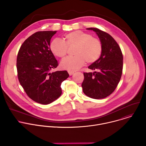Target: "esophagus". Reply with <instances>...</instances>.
Instances as JSON below:
<instances>
[{
	"instance_id": "1",
	"label": "esophagus",
	"mask_w": 146,
	"mask_h": 146,
	"mask_svg": "<svg viewBox=\"0 0 146 146\" xmlns=\"http://www.w3.org/2000/svg\"><path fill=\"white\" fill-rule=\"evenodd\" d=\"M68 73H69V74L70 76H72L74 72L73 71H68Z\"/></svg>"
}]
</instances>
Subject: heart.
I'll use <instances>...</instances> for the list:
<instances>
[{"label": "heart", "mask_w": 146, "mask_h": 146, "mask_svg": "<svg viewBox=\"0 0 146 146\" xmlns=\"http://www.w3.org/2000/svg\"><path fill=\"white\" fill-rule=\"evenodd\" d=\"M74 46L72 56H68L62 60L60 66L69 71L79 69L85 64H92L100 56L102 45L100 40L88 33L76 31L66 34L64 41L60 39L54 40L50 44V50L57 57H65L68 47Z\"/></svg>", "instance_id": "1"}]
</instances>
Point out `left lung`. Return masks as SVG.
I'll use <instances>...</instances> for the list:
<instances>
[{
  "instance_id": "left-lung-1",
  "label": "left lung",
  "mask_w": 146,
  "mask_h": 146,
  "mask_svg": "<svg viewBox=\"0 0 146 146\" xmlns=\"http://www.w3.org/2000/svg\"><path fill=\"white\" fill-rule=\"evenodd\" d=\"M96 32L102 43L100 58L88 68L94 73H84L81 84L83 92L90 98L99 99L106 98L117 88L123 69V55L114 38L109 33L95 28H87Z\"/></svg>"
}]
</instances>
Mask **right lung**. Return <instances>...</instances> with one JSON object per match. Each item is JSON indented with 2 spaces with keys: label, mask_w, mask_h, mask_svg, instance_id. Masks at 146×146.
Instances as JSON below:
<instances>
[{
  "label": "right lung",
  "mask_w": 146,
  "mask_h": 146,
  "mask_svg": "<svg viewBox=\"0 0 146 146\" xmlns=\"http://www.w3.org/2000/svg\"><path fill=\"white\" fill-rule=\"evenodd\" d=\"M56 31H39L27 38L17 55L18 80L33 101L48 105L62 94V82L69 76L66 70L51 71L58 63L50 50V40Z\"/></svg>",
  "instance_id": "add662e5"
}]
</instances>
